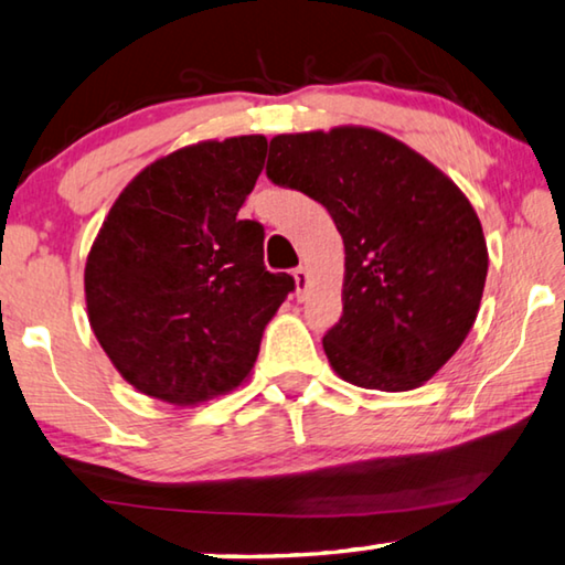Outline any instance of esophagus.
Masks as SVG:
<instances>
[{
	"label": "esophagus",
	"instance_id": "esophagus-1",
	"mask_svg": "<svg viewBox=\"0 0 565 565\" xmlns=\"http://www.w3.org/2000/svg\"><path fill=\"white\" fill-rule=\"evenodd\" d=\"M294 281H296V294L303 296L306 294V286H309V271H306V266H296V269H294Z\"/></svg>",
	"mask_w": 565,
	"mask_h": 565
}]
</instances>
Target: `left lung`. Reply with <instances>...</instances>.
<instances>
[{"label":"left lung","instance_id":"1","mask_svg":"<svg viewBox=\"0 0 565 565\" xmlns=\"http://www.w3.org/2000/svg\"><path fill=\"white\" fill-rule=\"evenodd\" d=\"M266 177L327 206L343 238V311L323 337L337 374L411 391L471 331L489 252L473 206L444 171L363 127L279 134Z\"/></svg>","mask_w":565,"mask_h":565}]
</instances>
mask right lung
<instances>
[{
	"instance_id": "1",
	"label": "right lung",
	"mask_w": 565,
	"mask_h": 565,
	"mask_svg": "<svg viewBox=\"0 0 565 565\" xmlns=\"http://www.w3.org/2000/svg\"><path fill=\"white\" fill-rule=\"evenodd\" d=\"M266 139L202 141L129 181L84 269L94 337L141 394L191 406L236 388L294 276L264 266V226L236 218Z\"/></svg>"
}]
</instances>
